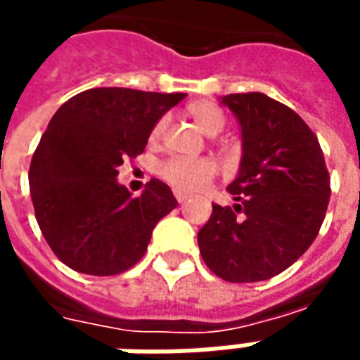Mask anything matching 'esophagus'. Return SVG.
<instances>
[{
	"label": "esophagus",
	"instance_id": "1",
	"mask_svg": "<svg viewBox=\"0 0 360 360\" xmlns=\"http://www.w3.org/2000/svg\"><path fill=\"white\" fill-rule=\"evenodd\" d=\"M175 200L179 202V204L187 202V194H183V193H179V191H175Z\"/></svg>",
	"mask_w": 360,
	"mask_h": 360
}]
</instances>
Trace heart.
<instances>
[{
  "label": "heart",
  "mask_w": 360,
  "mask_h": 360,
  "mask_svg": "<svg viewBox=\"0 0 360 360\" xmlns=\"http://www.w3.org/2000/svg\"><path fill=\"white\" fill-rule=\"evenodd\" d=\"M187 114L194 120L202 133L206 135H217L225 127V114L214 103L207 101H198L187 108ZM166 122L158 120L148 133V141L156 145L162 135H164ZM217 173V166L214 160L210 158H183V156H173V158L164 160L158 166V175L172 185L179 193H196L210 185Z\"/></svg>",
  "instance_id": "obj_1"
}]
</instances>
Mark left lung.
Instances as JSON below:
<instances>
[{
    "instance_id": "obj_1",
    "label": "left lung",
    "mask_w": 360,
    "mask_h": 360,
    "mask_svg": "<svg viewBox=\"0 0 360 360\" xmlns=\"http://www.w3.org/2000/svg\"><path fill=\"white\" fill-rule=\"evenodd\" d=\"M242 127L234 204H212L198 233L207 269L227 282H259L295 263L321 231L330 175L316 135L290 106L263 93L221 101Z\"/></svg>"
}]
</instances>
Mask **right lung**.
I'll return each mask as SVG.
<instances>
[{
    "instance_id": "obj_1",
    "label": "right lung",
    "mask_w": 360,
    "mask_h": 360,
    "mask_svg": "<svg viewBox=\"0 0 360 360\" xmlns=\"http://www.w3.org/2000/svg\"><path fill=\"white\" fill-rule=\"evenodd\" d=\"M185 93L95 87L58 108L32 156L34 214L53 254L78 273L120 275L145 255L153 231L177 206L150 179L133 198L116 175L145 150L148 133Z\"/></svg>"
}]
</instances>
